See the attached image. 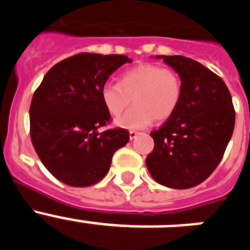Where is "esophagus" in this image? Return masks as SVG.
Returning <instances> with one entry per match:
<instances>
[{
    "label": "esophagus",
    "mask_w": 250,
    "mask_h": 250,
    "mask_svg": "<svg viewBox=\"0 0 250 250\" xmlns=\"http://www.w3.org/2000/svg\"><path fill=\"white\" fill-rule=\"evenodd\" d=\"M138 135H139V132H138V131H130V132H129L130 140H134V139H135Z\"/></svg>",
    "instance_id": "34e87169"
}]
</instances>
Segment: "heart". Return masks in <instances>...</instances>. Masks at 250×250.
<instances>
[{"label":"heart","mask_w":250,"mask_h":250,"mask_svg":"<svg viewBox=\"0 0 250 250\" xmlns=\"http://www.w3.org/2000/svg\"><path fill=\"white\" fill-rule=\"evenodd\" d=\"M183 95L182 79L173 68L155 63H140L127 68L118 83H105L100 90L104 107L118 116L130 105L131 109L116 119V125L126 130H141L164 121L178 110Z\"/></svg>","instance_id":"1"}]
</instances>
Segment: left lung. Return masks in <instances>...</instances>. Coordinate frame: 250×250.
Wrapping results in <instances>:
<instances>
[{"label": "left lung", "mask_w": 250, "mask_h": 250, "mask_svg": "<svg viewBox=\"0 0 250 250\" xmlns=\"http://www.w3.org/2000/svg\"><path fill=\"white\" fill-rule=\"evenodd\" d=\"M156 59L180 76L183 95L173 116L150 132L155 146L146 167L159 184L189 189L204 182L222 160L235 123L233 101L224 81L195 60Z\"/></svg>", "instance_id": "8db88e82"}]
</instances>
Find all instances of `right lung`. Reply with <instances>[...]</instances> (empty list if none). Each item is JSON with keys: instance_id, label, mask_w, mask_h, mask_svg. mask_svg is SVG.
<instances>
[{"instance_id": "obj_1", "label": "right lung", "mask_w": 250, "mask_h": 250, "mask_svg": "<svg viewBox=\"0 0 250 250\" xmlns=\"http://www.w3.org/2000/svg\"><path fill=\"white\" fill-rule=\"evenodd\" d=\"M131 61L125 55H75L52 66L35 91L31 140L60 182L70 187L98 183L109 171L115 151L127 144V130L99 132L111 120L100 90L115 70Z\"/></svg>"}]
</instances>
